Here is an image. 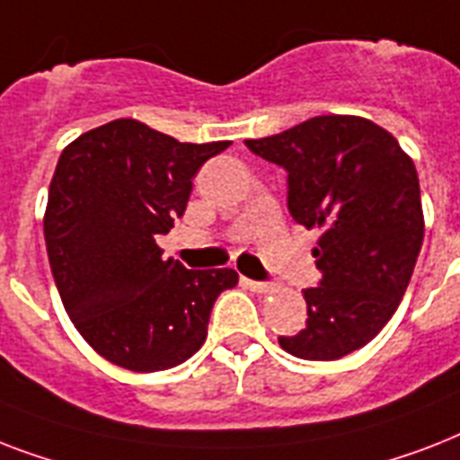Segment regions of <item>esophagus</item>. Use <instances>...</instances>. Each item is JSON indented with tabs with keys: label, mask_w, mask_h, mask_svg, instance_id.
<instances>
[{
	"label": "esophagus",
	"mask_w": 460,
	"mask_h": 460,
	"mask_svg": "<svg viewBox=\"0 0 460 460\" xmlns=\"http://www.w3.org/2000/svg\"><path fill=\"white\" fill-rule=\"evenodd\" d=\"M241 284H243L245 288L255 291V294H267V291H272V284H267V281H255V279H245V277H241Z\"/></svg>",
	"instance_id": "1"
}]
</instances>
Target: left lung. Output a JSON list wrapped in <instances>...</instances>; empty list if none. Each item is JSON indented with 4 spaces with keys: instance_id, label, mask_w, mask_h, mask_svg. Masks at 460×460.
<instances>
[{
    "instance_id": "1",
    "label": "left lung",
    "mask_w": 460,
    "mask_h": 460,
    "mask_svg": "<svg viewBox=\"0 0 460 460\" xmlns=\"http://www.w3.org/2000/svg\"><path fill=\"white\" fill-rule=\"evenodd\" d=\"M287 172L288 212L322 236V272L305 288V329L279 336L303 360H336L363 349L396 313L420 255V183L392 133L360 117L307 119L277 136L245 140Z\"/></svg>"
}]
</instances>
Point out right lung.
Masks as SVG:
<instances>
[{
  "mask_svg": "<svg viewBox=\"0 0 460 460\" xmlns=\"http://www.w3.org/2000/svg\"><path fill=\"white\" fill-rule=\"evenodd\" d=\"M229 146L117 119L61 153L45 212L49 267L75 329L110 363L181 365L205 343L217 296L238 284L229 267L186 270L157 245L186 212L198 169Z\"/></svg>",
  "mask_w": 460,
  "mask_h": 460,
  "instance_id": "1",
  "label": "right lung"
}]
</instances>
